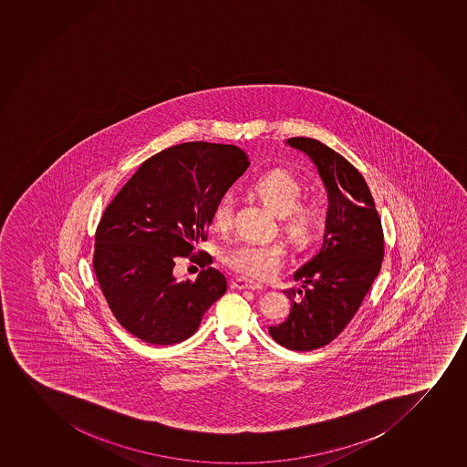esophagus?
Here are the masks:
<instances>
[{
	"instance_id": "obj_1",
	"label": "esophagus",
	"mask_w": 467,
	"mask_h": 467,
	"mask_svg": "<svg viewBox=\"0 0 467 467\" xmlns=\"http://www.w3.org/2000/svg\"><path fill=\"white\" fill-rule=\"evenodd\" d=\"M233 286L237 290H251V291H261L264 290V286L257 282L246 281V279H236L233 281Z\"/></svg>"
}]
</instances>
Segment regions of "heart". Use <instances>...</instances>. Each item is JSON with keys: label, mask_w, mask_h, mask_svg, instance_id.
<instances>
[{"label": "heart", "mask_w": 467, "mask_h": 467, "mask_svg": "<svg viewBox=\"0 0 467 467\" xmlns=\"http://www.w3.org/2000/svg\"><path fill=\"white\" fill-rule=\"evenodd\" d=\"M251 190L282 219V228L293 245L306 250L319 239L322 214L319 208L301 203L304 188L296 177L285 170H271L253 182ZM234 219V196L223 192L211 211V223L219 231H228ZM285 246L281 242H245L226 251L225 262L241 276L266 281L275 276L285 261Z\"/></svg>", "instance_id": "b5f03b06"}]
</instances>
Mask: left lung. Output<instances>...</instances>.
I'll list each match as a JSON object with an SVG mask.
<instances>
[{
  "instance_id": "left-lung-1",
  "label": "left lung",
  "mask_w": 467,
  "mask_h": 467,
  "mask_svg": "<svg viewBox=\"0 0 467 467\" xmlns=\"http://www.w3.org/2000/svg\"><path fill=\"white\" fill-rule=\"evenodd\" d=\"M286 143L317 165L328 214L321 250L295 273L302 288L284 291L290 315L268 331L285 348L310 351L330 344L361 306L381 270L384 233L370 190L350 161L311 137Z\"/></svg>"
}]
</instances>
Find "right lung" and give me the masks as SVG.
<instances>
[{
    "label": "right lung",
    "instance_id": "right-lung-1",
    "mask_svg": "<svg viewBox=\"0 0 467 467\" xmlns=\"http://www.w3.org/2000/svg\"><path fill=\"white\" fill-rule=\"evenodd\" d=\"M250 166L234 145L188 141L146 159L106 206L96 230L92 265L112 315L141 341L172 346L192 337L202 317L225 295L226 279L205 264L211 211ZM204 266L179 283L175 262Z\"/></svg>",
    "mask_w": 467,
    "mask_h": 467
}]
</instances>
